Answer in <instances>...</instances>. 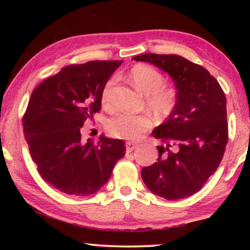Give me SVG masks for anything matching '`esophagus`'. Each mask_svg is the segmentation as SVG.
Listing matches in <instances>:
<instances>
[{"mask_svg":"<svg viewBox=\"0 0 250 250\" xmlns=\"http://www.w3.org/2000/svg\"><path fill=\"white\" fill-rule=\"evenodd\" d=\"M138 148V145H136V143H134V142H126V151L127 152H132L133 150L134 149H136Z\"/></svg>","mask_w":250,"mask_h":250,"instance_id":"34e87169","label":"esophagus"}]
</instances>
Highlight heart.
Masks as SVG:
<instances>
[{"mask_svg": "<svg viewBox=\"0 0 250 250\" xmlns=\"http://www.w3.org/2000/svg\"><path fill=\"white\" fill-rule=\"evenodd\" d=\"M129 78L140 93L146 95V104L159 116H167L176 105L177 95L175 90L164 86L165 78L155 68L139 64L129 73ZM114 80L105 84L102 91V102L108 104L110 100V90ZM152 119L148 115L121 114L109 119L107 129L112 136L125 140H138L145 132L151 127Z\"/></svg>", "mask_w": 250, "mask_h": 250, "instance_id": "obj_1", "label": "heart"}]
</instances>
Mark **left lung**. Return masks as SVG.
Instances as JSON below:
<instances>
[{
  "label": "left lung",
  "mask_w": 250,
  "mask_h": 250,
  "mask_svg": "<svg viewBox=\"0 0 250 250\" xmlns=\"http://www.w3.org/2000/svg\"><path fill=\"white\" fill-rule=\"evenodd\" d=\"M133 59L168 74L177 95L174 110L152 131L166 145L157 146L158 162L142 169L143 182L167 200L192 196L223 158L228 143L224 92L209 71L181 56L146 53Z\"/></svg>",
  "instance_id": "left-lung-1"
}]
</instances>
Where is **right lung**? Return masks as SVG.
I'll return each instance as SVG.
<instances>
[{"mask_svg":"<svg viewBox=\"0 0 250 250\" xmlns=\"http://www.w3.org/2000/svg\"><path fill=\"white\" fill-rule=\"evenodd\" d=\"M122 61H88L62 68L30 97L23 133L42 179L70 196H90L110 179L125 142L100 136L82 141L81 128L101 108L102 91Z\"/></svg>","mask_w":250,"mask_h":250,"instance_id":"right-lung-1","label":"right lung"}]
</instances>
